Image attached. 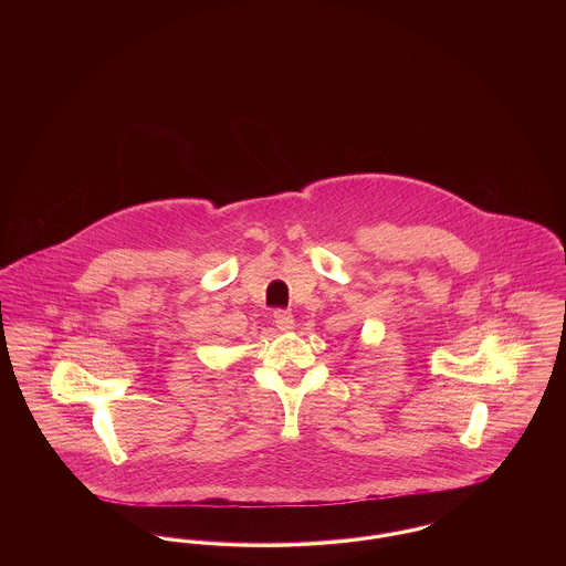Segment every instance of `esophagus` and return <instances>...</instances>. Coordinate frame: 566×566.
Returning <instances> with one entry per match:
<instances>
[{
    "instance_id": "1",
    "label": "esophagus",
    "mask_w": 566,
    "mask_h": 566,
    "mask_svg": "<svg viewBox=\"0 0 566 566\" xmlns=\"http://www.w3.org/2000/svg\"><path fill=\"white\" fill-rule=\"evenodd\" d=\"M273 321H275V326L280 331H291L293 324H295V318H293V314L289 310H275L273 312Z\"/></svg>"
}]
</instances>
